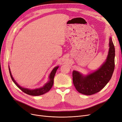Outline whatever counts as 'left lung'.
<instances>
[{"instance_id":"left-lung-1","label":"left lung","mask_w":122,"mask_h":122,"mask_svg":"<svg viewBox=\"0 0 122 122\" xmlns=\"http://www.w3.org/2000/svg\"><path fill=\"white\" fill-rule=\"evenodd\" d=\"M109 50L106 61L96 71L86 76L73 71L74 86L79 93L92 95L104 88L111 79L114 69L115 48L112 38L109 39Z\"/></svg>"}]
</instances>
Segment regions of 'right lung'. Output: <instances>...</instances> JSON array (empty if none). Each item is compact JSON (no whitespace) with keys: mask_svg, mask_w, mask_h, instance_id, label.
Wrapping results in <instances>:
<instances>
[{"mask_svg":"<svg viewBox=\"0 0 122 122\" xmlns=\"http://www.w3.org/2000/svg\"><path fill=\"white\" fill-rule=\"evenodd\" d=\"M58 68V67H56L53 69V70L50 73V75L49 76L50 80L48 82V83H47L43 87H41L40 88H37V89H35V90H29V89H27V88H23L21 87L20 86H19V85L18 84V83L15 81L12 74H11V72L10 71V68H9V72H10L11 78H12L13 82L16 85L17 87H19L22 91H23L24 93L27 94L29 95L39 96L47 93V92H48L51 89V87H52L53 82H54V77Z\"/></svg>","mask_w":122,"mask_h":122,"instance_id":"1","label":"right lung"}]
</instances>
